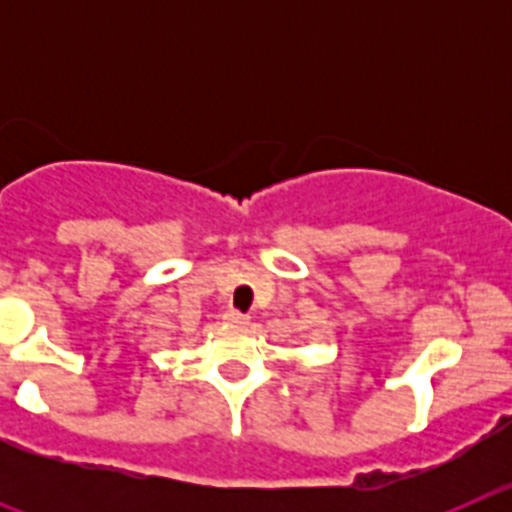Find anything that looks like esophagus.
<instances>
[{
  "mask_svg": "<svg viewBox=\"0 0 512 512\" xmlns=\"http://www.w3.org/2000/svg\"><path fill=\"white\" fill-rule=\"evenodd\" d=\"M223 323L230 325V328H243V325H248V315H243L238 310H228L223 315Z\"/></svg>",
  "mask_w": 512,
  "mask_h": 512,
  "instance_id": "obj_1",
  "label": "esophagus"
}]
</instances>
